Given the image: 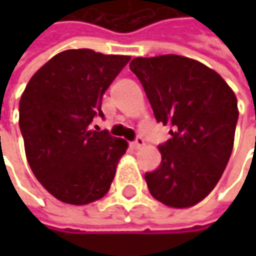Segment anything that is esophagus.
Here are the masks:
<instances>
[{"label":"esophagus","instance_id":"obj_1","mask_svg":"<svg viewBox=\"0 0 256 256\" xmlns=\"http://www.w3.org/2000/svg\"><path fill=\"white\" fill-rule=\"evenodd\" d=\"M132 145V148H134V150H140L142 146H145V140H144V138H136V140L134 142H132L130 144Z\"/></svg>","mask_w":256,"mask_h":256}]
</instances>
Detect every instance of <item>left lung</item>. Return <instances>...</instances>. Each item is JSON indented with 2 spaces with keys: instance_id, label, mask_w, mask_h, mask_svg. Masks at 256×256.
<instances>
[{
  "instance_id": "8db88e82",
  "label": "left lung",
  "mask_w": 256,
  "mask_h": 256,
  "mask_svg": "<svg viewBox=\"0 0 256 256\" xmlns=\"http://www.w3.org/2000/svg\"><path fill=\"white\" fill-rule=\"evenodd\" d=\"M130 71L156 120L174 128L172 138L158 146L162 164L145 174L148 190L169 208H191L215 188L230 160L237 98L216 71L185 56L134 58Z\"/></svg>"
}]
</instances>
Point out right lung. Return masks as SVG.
<instances>
[{"label":"right lung","instance_id":"add662e5","mask_svg":"<svg viewBox=\"0 0 256 256\" xmlns=\"http://www.w3.org/2000/svg\"><path fill=\"white\" fill-rule=\"evenodd\" d=\"M128 60L90 48L65 50L26 84L19 102L26 158L35 178L64 203L88 204L110 191L128 144L90 123L104 117V93Z\"/></svg>","mask_w":256,"mask_h":256}]
</instances>
